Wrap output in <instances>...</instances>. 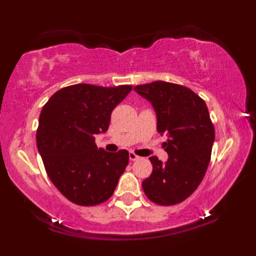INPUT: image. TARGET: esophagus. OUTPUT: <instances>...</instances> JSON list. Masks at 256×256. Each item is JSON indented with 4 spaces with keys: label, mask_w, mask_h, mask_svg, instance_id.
<instances>
[{
    "label": "esophagus",
    "mask_w": 256,
    "mask_h": 256,
    "mask_svg": "<svg viewBox=\"0 0 256 256\" xmlns=\"http://www.w3.org/2000/svg\"><path fill=\"white\" fill-rule=\"evenodd\" d=\"M138 158H140V156L136 155L135 152H129V160H138Z\"/></svg>",
    "instance_id": "34e87169"
}]
</instances>
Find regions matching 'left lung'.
I'll use <instances>...</instances> for the list:
<instances>
[{
    "label": "left lung",
    "mask_w": 256,
    "mask_h": 256,
    "mask_svg": "<svg viewBox=\"0 0 256 256\" xmlns=\"http://www.w3.org/2000/svg\"><path fill=\"white\" fill-rule=\"evenodd\" d=\"M134 90L152 102L157 115V132H166L169 155L163 164L150 157L152 172L142 182L152 202L170 206L183 202L202 183L214 142V127L205 101L188 87L166 82L138 85Z\"/></svg>",
    "instance_id": "8db88e82"
}]
</instances>
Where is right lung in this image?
<instances>
[{"label":"right lung","mask_w":256,"mask_h":256,"mask_svg":"<svg viewBox=\"0 0 256 256\" xmlns=\"http://www.w3.org/2000/svg\"><path fill=\"white\" fill-rule=\"evenodd\" d=\"M132 88L76 84L57 90L43 106L37 148L48 178L70 202L93 206L113 194L129 152H107L94 136L107 132L112 112Z\"/></svg>","instance_id":"obj_1"}]
</instances>
